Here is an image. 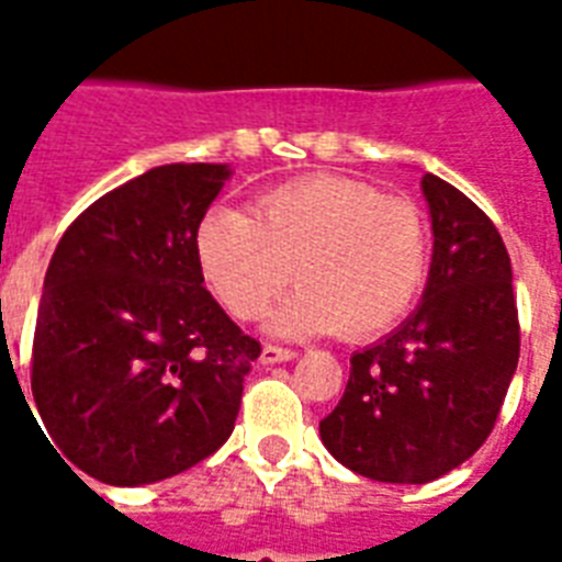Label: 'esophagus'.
Here are the masks:
<instances>
[{"label":"esophagus","mask_w":562,"mask_h":562,"mask_svg":"<svg viewBox=\"0 0 562 562\" xmlns=\"http://www.w3.org/2000/svg\"><path fill=\"white\" fill-rule=\"evenodd\" d=\"M297 356V350H291V347H280V344H265L262 347V364H277V361H291Z\"/></svg>","instance_id":"esophagus-1"}]
</instances>
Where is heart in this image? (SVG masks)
<instances>
[{
	"label": "heart",
	"mask_w": 562,
	"mask_h": 562,
	"mask_svg": "<svg viewBox=\"0 0 562 562\" xmlns=\"http://www.w3.org/2000/svg\"><path fill=\"white\" fill-rule=\"evenodd\" d=\"M203 280L236 321H256L289 289L273 317L280 333L370 338L396 324L423 291L428 224L417 203L370 183L308 175L268 189L254 218L212 210L194 238Z\"/></svg>",
	"instance_id": "obj_1"
}]
</instances>
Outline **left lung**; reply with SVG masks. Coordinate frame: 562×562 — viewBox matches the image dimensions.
Listing matches in <instances>:
<instances>
[{
	"mask_svg": "<svg viewBox=\"0 0 562 562\" xmlns=\"http://www.w3.org/2000/svg\"><path fill=\"white\" fill-rule=\"evenodd\" d=\"M435 256L426 297L387 338L356 352L321 440L347 470L426 484L479 452L519 361L510 256L496 224L446 180L423 178Z\"/></svg>",
	"mask_w": 562,
	"mask_h": 562,
	"instance_id": "1",
	"label": "left lung"
}]
</instances>
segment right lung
Returning a JSON list of instances; mask_svg holds the SVG:
<instances>
[{
  "mask_svg": "<svg viewBox=\"0 0 562 562\" xmlns=\"http://www.w3.org/2000/svg\"><path fill=\"white\" fill-rule=\"evenodd\" d=\"M227 175L212 162L157 166L101 194L57 241L31 393L66 467L116 487L154 484L233 435L262 344L203 289L194 250Z\"/></svg>",
  "mask_w": 562,
  "mask_h": 562,
  "instance_id": "1",
  "label": "right lung"
}]
</instances>
